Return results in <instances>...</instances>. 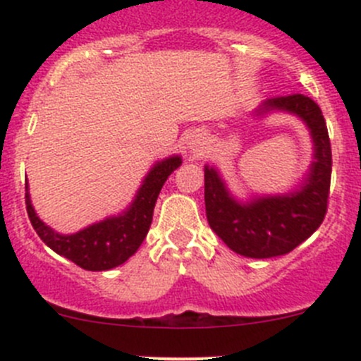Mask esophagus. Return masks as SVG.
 <instances>
[{"label":"esophagus","mask_w":361,"mask_h":361,"mask_svg":"<svg viewBox=\"0 0 361 361\" xmlns=\"http://www.w3.org/2000/svg\"><path fill=\"white\" fill-rule=\"evenodd\" d=\"M190 150H192V154H194V155H201L204 152V145L201 143V141H194V143H192V147H190Z\"/></svg>","instance_id":"1"}]
</instances>
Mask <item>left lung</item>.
<instances>
[{
  "label": "left lung",
  "instance_id": "1",
  "mask_svg": "<svg viewBox=\"0 0 361 361\" xmlns=\"http://www.w3.org/2000/svg\"><path fill=\"white\" fill-rule=\"evenodd\" d=\"M272 110L295 113L311 129L314 162L300 190L239 204L228 195L216 171L204 169L207 224L228 248L250 258L290 253L322 225L329 207L332 147L322 108L311 97L293 94L264 101L257 115Z\"/></svg>",
  "mask_w": 361,
  "mask_h": 361
}]
</instances>
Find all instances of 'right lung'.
Here are the masks:
<instances>
[{"mask_svg":"<svg viewBox=\"0 0 361 361\" xmlns=\"http://www.w3.org/2000/svg\"><path fill=\"white\" fill-rule=\"evenodd\" d=\"M180 157H171L159 162L145 178L136 199L126 213L90 225L71 235L57 234L36 216L25 185V209L29 220L42 241L56 253L75 262L85 271H108L116 265H122L140 248L152 225L160 188L166 183L167 176L176 167H180Z\"/></svg>","mask_w":361,"mask_h":361,"instance_id":"1","label":"right lung"}]
</instances>
